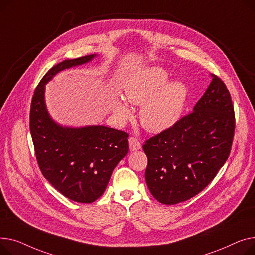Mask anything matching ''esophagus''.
Listing matches in <instances>:
<instances>
[{"instance_id":"obj_1","label":"esophagus","mask_w":255,"mask_h":255,"mask_svg":"<svg viewBox=\"0 0 255 255\" xmlns=\"http://www.w3.org/2000/svg\"><path fill=\"white\" fill-rule=\"evenodd\" d=\"M128 145H129V150L130 151H137L139 149H141V143L137 138L130 137L128 139Z\"/></svg>"}]
</instances>
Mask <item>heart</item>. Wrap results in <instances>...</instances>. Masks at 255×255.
I'll return each instance as SVG.
<instances>
[{"label": "heart", "instance_id": "heart-1", "mask_svg": "<svg viewBox=\"0 0 255 255\" xmlns=\"http://www.w3.org/2000/svg\"><path fill=\"white\" fill-rule=\"evenodd\" d=\"M171 75L161 67H146L134 73L125 85L126 99L142 105L140 121L150 132H162L173 128L184 112L188 91L181 81H171ZM114 114L119 121L129 119L132 112L128 105L118 100Z\"/></svg>", "mask_w": 255, "mask_h": 255}]
</instances>
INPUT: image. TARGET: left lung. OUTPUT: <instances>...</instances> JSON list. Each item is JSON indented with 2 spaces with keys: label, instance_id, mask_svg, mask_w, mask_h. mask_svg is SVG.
I'll return each instance as SVG.
<instances>
[{
  "label": "left lung",
  "instance_id": "1",
  "mask_svg": "<svg viewBox=\"0 0 255 255\" xmlns=\"http://www.w3.org/2000/svg\"><path fill=\"white\" fill-rule=\"evenodd\" d=\"M193 112L143 145L145 180L161 204L197 196L227 161L234 138L235 113L229 89L216 75Z\"/></svg>",
  "mask_w": 255,
  "mask_h": 255
}]
</instances>
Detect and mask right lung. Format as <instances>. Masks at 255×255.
<instances>
[{"label": "right lung", "mask_w": 255, "mask_h": 255, "mask_svg": "<svg viewBox=\"0 0 255 255\" xmlns=\"http://www.w3.org/2000/svg\"><path fill=\"white\" fill-rule=\"evenodd\" d=\"M96 56L66 59L52 67L35 89L29 112V130L43 176L66 198L85 204L104 193L114 168L128 152V134L102 125L73 128L57 124L45 103V85L59 72Z\"/></svg>", "instance_id": "add662e5"}]
</instances>
